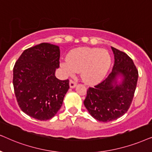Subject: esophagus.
<instances>
[{"mask_svg":"<svg viewBox=\"0 0 152 152\" xmlns=\"http://www.w3.org/2000/svg\"><path fill=\"white\" fill-rule=\"evenodd\" d=\"M76 83L75 82V81H74V80H73L71 79L69 80V86H70V88H75V87H76Z\"/></svg>","mask_w":152,"mask_h":152,"instance_id":"1","label":"esophagus"}]
</instances>
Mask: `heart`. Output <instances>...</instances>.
<instances>
[{"label":"heart","instance_id":"obj_1","mask_svg":"<svg viewBox=\"0 0 152 152\" xmlns=\"http://www.w3.org/2000/svg\"><path fill=\"white\" fill-rule=\"evenodd\" d=\"M111 65V57L106 50L81 47L72 50L61 63L68 74L80 72L85 83L95 85L104 79Z\"/></svg>","mask_w":152,"mask_h":152}]
</instances>
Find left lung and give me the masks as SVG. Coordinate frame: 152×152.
<instances>
[{
	"label": "left lung",
	"instance_id": "obj_1",
	"mask_svg": "<svg viewBox=\"0 0 152 152\" xmlns=\"http://www.w3.org/2000/svg\"><path fill=\"white\" fill-rule=\"evenodd\" d=\"M115 57L113 70L104 80L89 88L84 105L90 114L99 122H108L122 117L129 110L137 86L138 72L125 53L111 47ZM120 76L122 81L117 83Z\"/></svg>",
	"mask_w": 152,
	"mask_h": 152
}]
</instances>
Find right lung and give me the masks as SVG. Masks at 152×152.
Wrapping results in <instances>:
<instances>
[{
	"mask_svg": "<svg viewBox=\"0 0 152 152\" xmlns=\"http://www.w3.org/2000/svg\"><path fill=\"white\" fill-rule=\"evenodd\" d=\"M59 46L42 43L26 49L13 69V86L21 110L38 120H48L61 108L69 80L55 76L60 66Z\"/></svg>",
	"mask_w": 152,
	"mask_h": 152,
	"instance_id": "obj_1",
	"label": "right lung"
}]
</instances>
